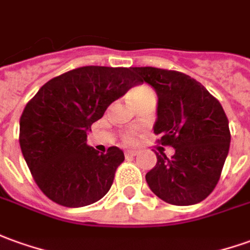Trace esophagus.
Here are the masks:
<instances>
[{
	"label": "esophagus",
	"mask_w": 250,
	"mask_h": 250,
	"mask_svg": "<svg viewBox=\"0 0 250 250\" xmlns=\"http://www.w3.org/2000/svg\"><path fill=\"white\" fill-rule=\"evenodd\" d=\"M137 155V151L136 149H128V151H125V156L128 158V156H136Z\"/></svg>",
	"instance_id": "34e87169"
}]
</instances>
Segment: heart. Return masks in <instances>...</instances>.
I'll return each mask as SVG.
<instances>
[{
	"label": "heart",
	"instance_id": "heart-1",
	"mask_svg": "<svg viewBox=\"0 0 250 250\" xmlns=\"http://www.w3.org/2000/svg\"><path fill=\"white\" fill-rule=\"evenodd\" d=\"M147 94H152V91L146 88V87H139V88L133 89V91L129 94V101H130V99H133V98H139V96L147 95ZM133 139H135V133H133V132H128L126 135L124 136V140H125V142H133Z\"/></svg>",
	"mask_w": 250,
	"mask_h": 250
}]
</instances>
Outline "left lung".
Listing matches in <instances>:
<instances>
[{
    "label": "left lung",
    "mask_w": 250,
    "mask_h": 250,
    "mask_svg": "<svg viewBox=\"0 0 250 250\" xmlns=\"http://www.w3.org/2000/svg\"><path fill=\"white\" fill-rule=\"evenodd\" d=\"M139 83H148L158 95L154 133L175 154H156L146 174L149 189L173 206L203 201L216 187L230 148L225 110L207 88L190 76L152 66L132 68Z\"/></svg>",
    "instance_id": "obj_1"
}]
</instances>
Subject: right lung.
I'll use <instances>...</instances> for the list:
<instances>
[{
	"instance_id": "1",
	"label": "right lung",
	"mask_w": 250,
	"mask_h": 250,
	"mask_svg": "<svg viewBox=\"0 0 250 250\" xmlns=\"http://www.w3.org/2000/svg\"><path fill=\"white\" fill-rule=\"evenodd\" d=\"M139 80L132 68L82 66L42 85L20 117V148L36 185L60 206H89L110 190L125 156L99 154L87 132Z\"/></svg>"
}]
</instances>
